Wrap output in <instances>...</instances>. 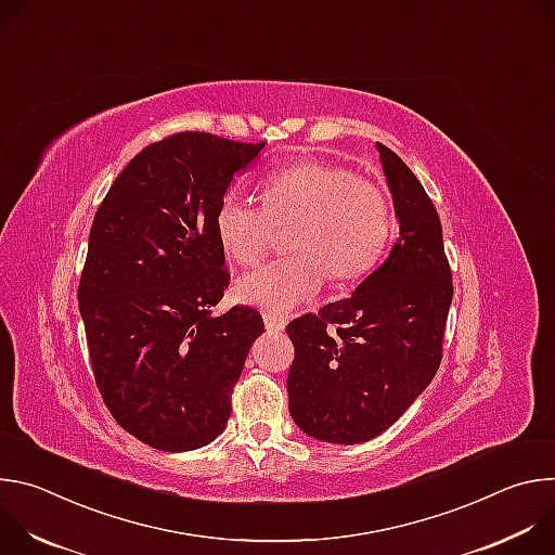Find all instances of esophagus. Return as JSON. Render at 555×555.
<instances>
[{"mask_svg": "<svg viewBox=\"0 0 555 555\" xmlns=\"http://www.w3.org/2000/svg\"><path fill=\"white\" fill-rule=\"evenodd\" d=\"M263 323H266V330L268 332H283L285 325H287V319L281 313H272V311H266L263 313Z\"/></svg>", "mask_w": 555, "mask_h": 555, "instance_id": "obj_1", "label": "esophagus"}]
</instances>
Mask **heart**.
<instances>
[{"mask_svg": "<svg viewBox=\"0 0 555 555\" xmlns=\"http://www.w3.org/2000/svg\"><path fill=\"white\" fill-rule=\"evenodd\" d=\"M285 225L292 255L248 272L234 285L242 302L281 315L319 292L327 274L336 281L369 274L395 236L386 191L323 160H302L270 173L261 184V206L230 191L215 212L221 253L240 266L257 263L274 228Z\"/></svg>", "mask_w": 555, "mask_h": 555, "instance_id": "obj_1", "label": "heart"}]
</instances>
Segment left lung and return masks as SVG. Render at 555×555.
I'll use <instances>...</instances> for the list:
<instances>
[{"instance_id": "obj_1", "label": "left lung", "mask_w": 555, "mask_h": 555, "mask_svg": "<svg viewBox=\"0 0 555 555\" xmlns=\"http://www.w3.org/2000/svg\"><path fill=\"white\" fill-rule=\"evenodd\" d=\"M400 236L349 298L287 325L289 415L309 437L362 443L433 382L452 302L439 215L398 153L375 142Z\"/></svg>"}]
</instances>
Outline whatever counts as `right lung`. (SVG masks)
Returning a JSON list of instances; mask_svg holds the SVG:
<instances>
[{
  "label": "right lung",
  "instance_id": "add662e5",
  "mask_svg": "<svg viewBox=\"0 0 555 555\" xmlns=\"http://www.w3.org/2000/svg\"><path fill=\"white\" fill-rule=\"evenodd\" d=\"M263 146L169 135L133 157L96 210L78 283L94 379L114 420L155 450H197L223 433L266 330L253 307L212 313L228 287L215 212Z\"/></svg>",
  "mask_w": 555,
  "mask_h": 555
}]
</instances>
